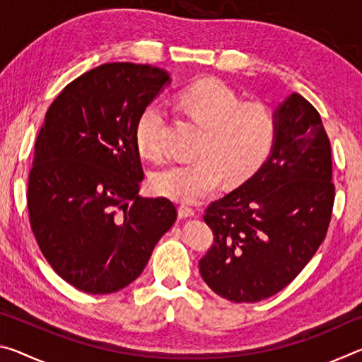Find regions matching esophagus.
Listing matches in <instances>:
<instances>
[{"label": "esophagus", "instance_id": "1", "mask_svg": "<svg viewBox=\"0 0 362 362\" xmlns=\"http://www.w3.org/2000/svg\"><path fill=\"white\" fill-rule=\"evenodd\" d=\"M179 216L182 218L192 217V216H194V209H193V207H188L185 204H182V206H179Z\"/></svg>", "mask_w": 362, "mask_h": 362}]
</instances>
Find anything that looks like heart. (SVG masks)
Returning <instances> with one entry per match:
<instances>
[{
    "mask_svg": "<svg viewBox=\"0 0 362 362\" xmlns=\"http://www.w3.org/2000/svg\"><path fill=\"white\" fill-rule=\"evenodd\" d=\"M177 105L204 127L198 155L192 163H177L151 177L156 193L183 203H196L218 188L226 175L231 183L249 179L276 144L279 122L263 102H243L241 95L217 78H204L183 88ZM166 113L151 102L139 115L136 142L150 159L164 155Z\"/></svg>",
    "mask_w": 362,
    "mask_h": 362,
    "instance_id": "obj_1",
    "label": "heart"
}]
</instances>
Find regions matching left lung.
<instances>
[{"instance_id": "1", "label": "left lung", "mask_w": 362, "mask_h": 362, "mask_svg": "<svg viewBox=\"0 0 362 362\" xmlns=\"http://www.w3.org/2000/svg\"><path fill=\"white\" fill-rule=\"evenodd\" d=\"M263 166L206 207L214 243L199 260L206 284L230 302L255 303L289 286L326 238L335 187L317 110L292 94Z\"/></svg>"}]
</instances>
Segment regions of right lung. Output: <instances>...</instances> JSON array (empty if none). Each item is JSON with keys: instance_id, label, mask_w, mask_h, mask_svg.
<instances>
[{"instance_id": "add662e5", "label": "right lung", "mask_w": 362, "mask_h": 362, "mask_svg": "<svg viewBox=\"0 0 362 362\" xmlns=\"http://www.w3.org/2000/svg\"><path fill=\"white\" fill-rule=\"evenodd\" d=\"M168 83L156 66L103 64L47 108L28 175L30 226L49 265L79 291L131 284L175 222L173 201L139 196L136 122Z\"/></svg>"}]
</instances>
